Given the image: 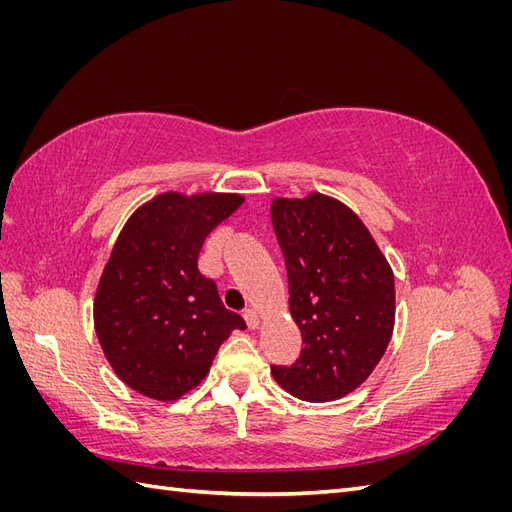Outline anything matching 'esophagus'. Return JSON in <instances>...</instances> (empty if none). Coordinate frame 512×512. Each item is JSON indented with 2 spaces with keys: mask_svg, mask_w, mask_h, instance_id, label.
<instances>
[{
  "mask_svg": "<svg viewBox=\"0 0 512 512\" xmlns=\"http://www.w3.org/2000/svg\"><path fill=\"white\" fill-rule=\"evenodd\" d=\"M243 318H245L247 327H250V329H256L258 324H260V316H258L256 309H252V307H247V309H245V312H243Z\"/></svg>",
  "mask_w": 512,
  "mask_h": 512,
  "instance_id": "34e87169",
  "label": "esophagus"
}]
</instances>
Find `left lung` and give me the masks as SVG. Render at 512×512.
I'll use <instances>...</instances> for the list:
<instances>
[{
	"mask_svg": "<svg viewBox=\"0 0 512 512\" xmlns=\"http://www.w3.org/2000/svg\"><path fill=\"white\" fill-rule=\"evenodd\" d=\"M271 220L303 337L297 363L271 365V374L303 401L339 399L359 389L391 342L393 269L359 215L331 196L273 198Z\"/></svg>",
	"mask_w": 512,
	"mask_h": 512,
	"instance_id": "obj_1",
	"label": "left lung"
}]
</instances>
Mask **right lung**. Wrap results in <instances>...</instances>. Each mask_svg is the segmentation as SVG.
<instances>
[{
	"label": "right lung",
	"mask_w": 512,
	"mask_h": 512,
	"mask_svg": "<svg viewBox=\"0 0 512 512\" xmlns=\"http://www.w3.org/2000/svg\"><path fill=\"white\" fill-rule=\"evenodd\" d=\"M243 205L239 194L164 192L138 207L102 271L94 324L106 361L145 397L175 401L207 376L245 320L198 269L209 232Z\"/></svg>",
	"instance_id": "right-lung-1"
}]
</instances>
